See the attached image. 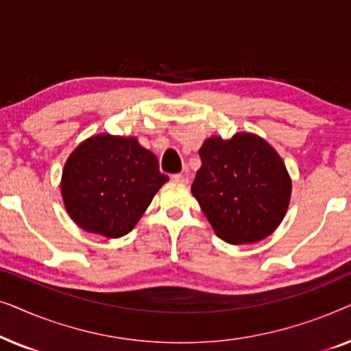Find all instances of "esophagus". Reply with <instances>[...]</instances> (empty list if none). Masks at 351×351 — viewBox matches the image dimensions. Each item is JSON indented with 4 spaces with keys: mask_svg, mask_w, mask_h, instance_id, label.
<instances>
[{
    "mask_svg": "<svg viewBox=\"0 0 351 351\" xmlns=\"http://www.w3.org/2000/svg\"><path fill=\"white\" fill-rule=\"evenodd\" d=\"M171 180L176 182V184H186V182H189V177L184 174H172Z\"/></svg>",
    "mask_w": 351,
    "mask_h": 351,
    "instance_id": "34e87169",
    "label": "esophagus"
}]
</instances>
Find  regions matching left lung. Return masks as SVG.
Returning a JSON list of instances; mask_svg holds the SVG:
<instances>
[{"label":"left lung","mask_w":351,"mask_h":351,"mask_svg":"<svg viewBox=\"0 0 351 351\" xmlns=\"http://www.w3.org/2000/svg\"><path fill=\"white\" fill-rule=\"evenodd\" d=\"M191 193L217 237L230 244L267 238L285 217L291 179L280 155L261 137H210L199 150Z\"/></svg>","instance_id":"obj_1"}]
</instances>
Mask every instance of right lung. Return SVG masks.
<instances>
[{
    "label": "right lung",
    "instance_id": "add662e5",
    "mask_svg": "<svg viewBox=\"0 0 351 351\" xmlns=\"http://www.w3.org/2000/svg\"><path fill=\"white\" fill-rule=\"evenodd\" d=\"M167 176L156 156L132 137H90L62 172V196L76 225L119 238L134 228Z\"/></svg>",
    "mask_w": 351,
    "mask_h": 351
}]
</instances>
